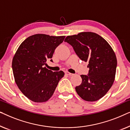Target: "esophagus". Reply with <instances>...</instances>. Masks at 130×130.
<instances>
[{"label":"esophagus","instance_id":"obj_1","mask_svg":"<svg viewBox=\"0 0 130 130\" xmlns=\"http://www.w3.org/2000/svg\"><path fill=\"white\" fill-rule=\"evenodd\" d=\"M65 74H66L67 75H69V76H72V75H73V74L69 72H65Z\"/></svg>","mask_w":130,"mask_h":130}]
</instances>
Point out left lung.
<instances>
[{
  "label": "left lung",
  "instance_id": "obj_1",
  "mask_svg": "<svg viewBox=\"0 0 130 130\" xmlns=\"http://www.w3.org/2000/svg\"><path fill=\"white\" fill-rule=\"evenodd\" d=\"M78 57L88 61V75H81L82 83L75 88L83 100L96 101L104 96L115 80L117 60L113 49L104 38L92 32H82L66 38Z\"/></svg>",
  "mask_w": 130,
  "mask_h": 130
}]
</instances>
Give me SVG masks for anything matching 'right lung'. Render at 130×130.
I'll return each instance as SVG.
<instances>
[{"instance_id": "add662e5", "label": "right lung", "mask_w": 130, "mask_h": 130, "mask_svg": "<svg viewBox=\"0 0 130 130\" xmlns=\"http://www.w3.org/2000/svg\"><path fill=\"white\" fill-rule=\"evenodd\" d=\"M64 38L65 36L42 34L31 35L21 43L13 56L12 66L15 82L22 93L33 102L48 100L64 75L63 71L53 72L44 66Z\"/></svg>"}]
</instances>
